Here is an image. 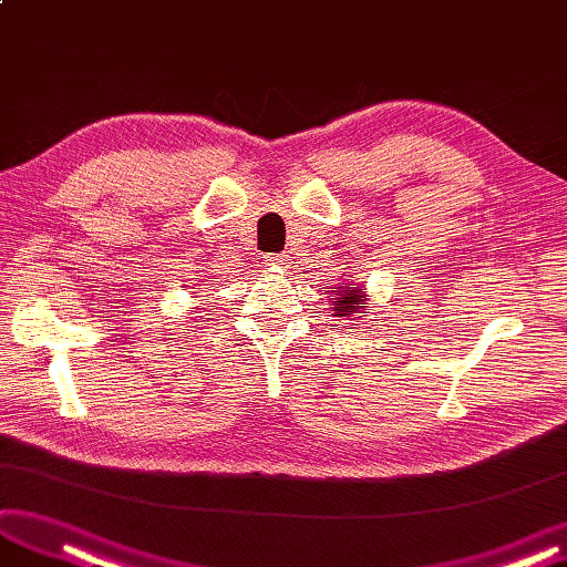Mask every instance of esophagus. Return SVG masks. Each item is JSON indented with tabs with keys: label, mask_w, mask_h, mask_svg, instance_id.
Returning a JSON list of instances; mask_svg holds the SVG:
<instances>
[{
	"label": "esophagus",
	"mask_w": 567,
	"mask_h": 567,
	"mask_svg": "<svg viewBox=\"0 0 567 567\" xmlns=\"http://www.w3.org/2000/svg\"><path fill=\"white\" fill-rule=\"evenodd\" d=\"M287 264V256L285 254H268L264 256V266L268 268H282Z\"/></svg>",
	"instance_id": "obj_1"
}]
</instances>
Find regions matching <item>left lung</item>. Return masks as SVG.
I'll return each instance as SVG.
<instances>
[{
	"mask_svg": "<svg viewBox=\"0 0 567 567\" xmlns=\"http://www.w3.org/2000/svg\"><path fill=\"white\" fill-rule=\"evenodd\" d=\"M328 295L332 297V316L342 318V320H355L361 322L365 311H370L368 306H363L368 301V295L363 292L361 282H339L337 287H326Z\"/></svg>",
	"mask_w": 567,
	"mask_h": 567,
	"instance_id": "8db88e82",
	"label": "left lung"
}]
</instances>
